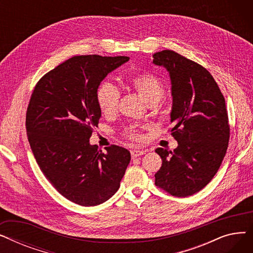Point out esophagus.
<instances>
[{"label":"esophagus","mask_w":253,"mask_h":253,"mask_svg":"<svg viewBox=\"0 0 253 253\" xmlns=\"http://www.w3.org/2000/svg\"><path fill=\"white\" fill-rule=\"evenodd\" d=\"M130 154H131V157L134 159V158H136V157H139V156H141V155L145 154V151H140V150H132V151L130 152Z\"/></svg>","instance_id":"obj_1"}]
</instances>
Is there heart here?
<instances>
[{
	"mask_svg": "<svg viewBox=\"0 0 253 253\" xmlns=\"http://www.w3.org/2000/svg\"><path fill=\"white\" fill-rule=\"evenodd\" d=\"M130 87L137 91L142 98L149 103H156L164 95V86L156 76L151 73H138L127 79ZM120 100V93L118 89L109 82L99 85L96 90V102L99 111L106 117L116 114ZM123 135L129 140L139 141L142 135L139 128L131 126L123 131Z\"/></svg>",
	"mask_w": 253,
	"mask_h": 253,
	"instance_id": "heart-1",
	"label": "heart"
}]
</instances>
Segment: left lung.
Segmentation results:
<instances>
[{
  "mask_svg": "<svg viewBox=\"0 0 253 253\" xmlns=\"http://www.w3.org/2000/svg\"><path fill=\"white\" fill-rule=\"evenodd\" d=\"M153 57L170 75L173 126L169 130L178 142L173 151L156 150L162 166L155 184L174 197L192 196L214 177L227 153L230 124L225 100L201 64L172 50L156 52Z\"/></svg>",
  "mask_w": 253,
  "mask_h": 253,
  "instance_id": "1",
  "label": "left lung"
}]
</instances>
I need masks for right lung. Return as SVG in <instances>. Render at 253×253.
I'll list each match as a JSON object with an SVG mask.
<instances>
[{
  "label": "right lung",
  "instance_id": "1",
  "mask_svg": "<svg viewBox=\"0 0 253 253\" xmlns=\"http://www.w3.org/2000/svg\"><path fill=\"white\" fill-rule=\"evenodd\" d=\"M128 56L78 55L45 74L35 86L25 128L36 161L59 194L82 205L105 202L120 188L130 162L128 150L91 145L101 112L96 90Z\"/></svg>",
  "mask_w": 253,
  "mask_h": 253
}]
</instances>
